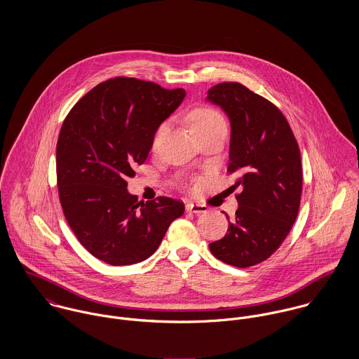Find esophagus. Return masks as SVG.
<instances>
[{
    "label": "esophagus",
    "mask_w": 359,
    "mask_h": 359,
    "mask_svg": "<svg viewBox=\"0 0 359 359\" xmlns=\"http://www.w3.org/2000/svg\"><path fill=\"white\" fill-rule=\"evenodd\" d=\"M208 210V207L205 205H199V203H188L187 205V211L189 212H195V214H202Z\"/></svg>",
    "instance_id": "esophagus-1"
}]
</instances>
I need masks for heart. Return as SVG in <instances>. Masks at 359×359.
Listing matches in <instances>:
<instances>
[{"label":"heart","instance_id":"b5f03b06","mask_svg":"<svg viewBox=\"0 0 359 359\" xmlns=\"http://www.w3.org/2000/svg\"><path fill=\"white\" fill-rule=\"evenodd\" d=\"M191 120H192V127L196 134L215 128V127H226L224 116L217 109H214L211 106H205V104L198 106L191 111ZM164 128H165L164 124L157 127V130L154 133V142H152L154 149L157 148V145L164 134Z\"/></svg>","mask_w":359,"mask_h":359}]
</instances>
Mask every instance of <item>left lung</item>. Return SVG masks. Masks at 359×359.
Instances as JSON below:
<instances>
[{
  "label": "left lung",
  "mask_w": 359,
  "mask_h": 359,
  "mask_svg": "<svg viewBox=\"0 0 359 359\" xmlns=\"http://www.w3.org/2000/svg\"><path fill=\"white\" fill-rule=\"evenodd\" d=\"M207 100L231 120L228 174H238V210L226 235L208 245L225 264L248 268L272 256L299 212L303 168L296 137L276 104L238 81L219 83ZM232 187L233 189L236 188Z\"/></svg>",
  "instance_id": "8db88e82"
}]
</instances>
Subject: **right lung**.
Returning a JSON list of instances; mask_svg holds the SVG:
<instances>
[{"mask_svg": "<svg viewBox=\"0 0 359 359\" xmlns=\"http://www.w3.org/2000/svg\"><path fill=\"white\" fill-rule=\"evenodd\" d=\"M184 97L182 88L120 76L94 87L65 117L56 144L59 201L76 238L98 259H147L184 214L181 201L158 196L141 203L127 192L157 127Z\"/></svg>", "mask_w": 359, "mask_h": 359, "instance_id": "1", "label": "right lung"}]
</instances>
